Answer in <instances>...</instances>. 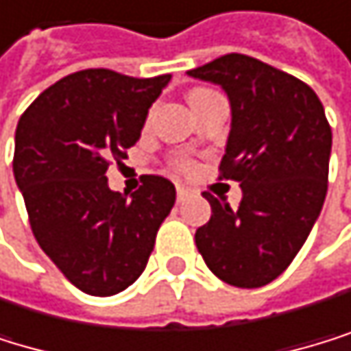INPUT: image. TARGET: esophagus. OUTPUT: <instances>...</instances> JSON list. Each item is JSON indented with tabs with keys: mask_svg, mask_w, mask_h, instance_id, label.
Returning a JSON list of instances; mask_svg holds the SVG:
<instances>
[{
	"mask_svg": "<svg viewBox=\"0 0 351 351\" xmlns=\"http://www.w3.org/2000/svg\"><path fill=\"white\" fill-rule=\"evenodd\" d=\"M187 196H189V189H187V187H183V185H177V200H179V202H183Z\"/></svg>",
	"mask_w": 351,
	"mask_h": 351,
	"instance_id": "1",
	"label": "esophagus"
}]
</instances>
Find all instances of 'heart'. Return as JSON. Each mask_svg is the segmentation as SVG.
Masks as SVG:
<instances>
[{
	"mask_svg": "<svg viewBox=\"0 0 351 351\" xmlns=\"http://www.w3.org/2000/svg\"><path fill=\"white\" fill-rule=\"evenodd\" d=\"M200 93H204V91H202V89H198V91H191V93H189V97H191V95H200Z\"/></svg>",
	"mask_w": 351,
	"mask_h": 351,
	"instance_id": "heart-1",
	"label": "heart"
}]
</instances>
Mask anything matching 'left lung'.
<instances>
[{"label": "left lung", "mask_w": 351, "mask_h": 351, "mask_svg": "<svg viewBox=\"0 0 351 351\" xmlns=\"http://www.w3.org/2000/svg\"><path fill=\"white\" fill-rule=\"evenodd\" d=\"M187 76L228 95L232 121L219 170L243 191L237 210L202 193L210 219L196 230V247L221 281L262 288L288 269L324 206L332 149L324 106L302 80L239 53Z\"/></svg>", "instance_id": "8db88e82"}]
</instances>
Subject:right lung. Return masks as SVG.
<instances>
[{
	"mask_svg": "<svg viewBox=\"0 0 351 351\" xmlns=\"http://www.w3.org/2000/svg\"><path fill=\"white\" fill-rule=\"evenodd\" d=\"M170 74L132 78L82 70L57 80L23 112L14 179L42 252L78 290L112 296L143 275L177 191L147 174L132 196L108 187Z\"/></svg>",
	"mask_w": 351,
	"mask_h": 351,
	"instance_id": "add662e5",
	"label": "right lung"
}]
</instances>
